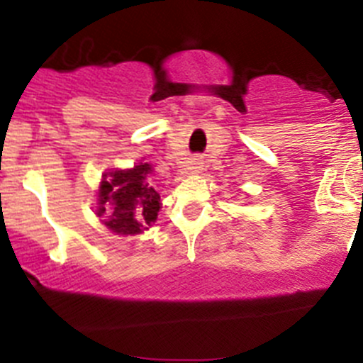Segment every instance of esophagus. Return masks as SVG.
Masks as SVG:
<instances>
[{"mask_svg":"<svg viewBox=\"0 0 363 363\" xmlns=\"http://www.w3.org/2000/svg\"><path fill=\"white\" fill-rule=\"evenodd\" d=\"M202 167H203V161L202 160H200V158H193L191 161H189L188 170L191 172V174H199V172L202 170Z\"/></svg>","mask_w":363,"mask_h":363,"instance_id":"esophagus-1","label":"esophagus"}]
</instances>
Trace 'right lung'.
Wrapping results in <instances>:
<instances>
[{"mask_svg": "<svg viewBox=\"0 0 363 363\" xmlns=\"http://www.w3.org/2000/svg\"><path fill=\"white\" fill-rule=\"evenodd\" d=\"M152 174L149 163L133 168H113L101 175L94 214L116 235H140L158 219L160 193L147 182Z\"/></svg>", "mask_w": 363, "mask_h": 363, "instance_id": "obj_1", "label": "right lung"}]
</instances>
